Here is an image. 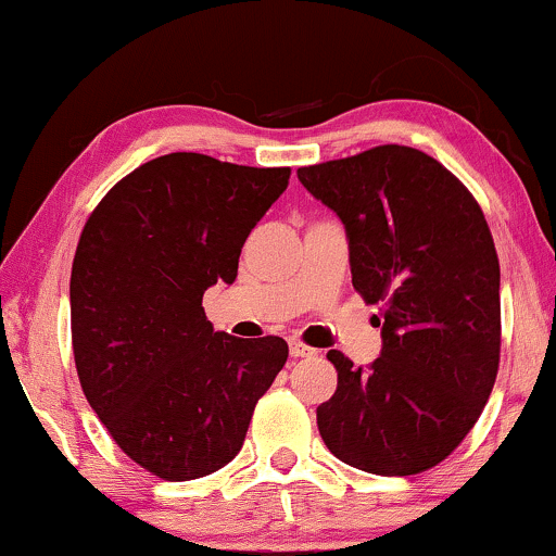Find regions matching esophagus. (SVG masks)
I'll use <instances>...</instances> for the list:
<instances>
[{
	"label": "esophagus",
	"mask_w": 556,
	"mask_h": 556,
	"mask_svg": "<svg viewBox=\"0 0 556 556\" xmlns=\"http://www.w3.org/2000/svg\"><path fill=\"white\" fill-rule=\"evenodd\" d=\"M290 355H292V358H311V355H316V350L308 348V344L292 340L290 342Z\"/></svg>",
	"instance_id": "34e87169"
}]
</instances>
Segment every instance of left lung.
<instances>
[{
	"label": "left lung",
	"mask_w": 556,
	"mask_h": 556,
	"mask_svg": "<svg viewBox=\"0 0 556 556\" xmlns=\"http://www.w3.org/2000/svg\"><path fill=\"white\" fill-rule=\"evenodd\" d=\"M298 177L348 229L353 287L379 305L384 340L366 371L329 350L337 392L316 407L318 433L366 473H424L468 437L500 371V258L486 216L444 164L410 146Z\"/></svg>",
	"instance_id": "8db88e82"
}]
</instances>
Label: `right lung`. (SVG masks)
I'll return each instance as SVG.
<instances>
[{
    "label": "right lung",
    "mask_w": 556,
    "mask_h": 556,
    "mask_svg": "<svg viewBox=\"0 0 556 556\" xmlns=\"http://www.w3.org/2000/svg\"><path fill=\"white\" fill-rule=\"evenodd\" d=\"M290 167L177 151L140 164L83 227L70 329L88 405L114 444L164 481H193L240 452L287 361L282 337L214 331L203 292L238 277L251 229Z\"/></svg>",
    "instance_id": "right-lung-1"
}]
</instances>
